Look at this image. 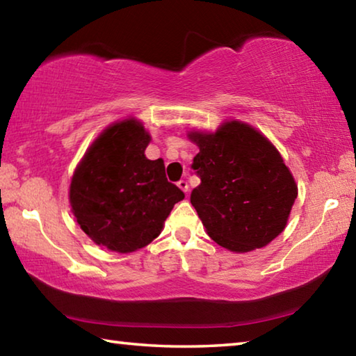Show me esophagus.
Segmentation results:
<instances>
[{
    "label": "esophagus",
    "mask_w": 356,
    "mask_h": 356,
    "mask_svg": "<svg viewBox=\"0 0 356 356\" xmlns=\"http://www.w3.org/2000/svg\"><path fill=\"white\" fill-rule=\"evenodd\" d=\"M177 186H179V188L182 190L184 193H188V190H190L188 182H186V180H179V182H177Z\"/></svg>",
    "instance_id": "1"
}]
</instances>
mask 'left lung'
<instances>
[{"label":"left lung","mask_w":356,"mask_h":356,"mask_svg":"<svg viewBox=\"0 0 356 356\" xmlns=\"http://www.w3.org/2000/svg\"><path fill=\"white\" fill-rule=\"evenodd\" d=\"M188 138L200 147L191 168L201 177L190 201L209 237L234 252L278 237L298 186L268 138L242 120H226L213 134L191 130Z\"/></svg>","instance_id":"left-lung-1"}]
</instances>
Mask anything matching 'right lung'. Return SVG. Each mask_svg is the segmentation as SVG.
Wrapping results in <instances>:
<instances>
[{
    "label": "right lung",
    "instance_id": "obj_1",
    "mask_svg": "<svg viewBox=\"0 0 356 356\" xmlns=\"http://www.w3.org/2000/svg\"><path fill=\"white\" fill-rule=\"evenodd\" d=\"M150 143L143 122L129 118L95 138L72 176L69 201L95 245L134 252L160 236L174 204L185 195L168 182L163 160L144 155Z\"/></svg>",
    "mask_w": 356,
    "mask_h": 356
}]
</instances>
